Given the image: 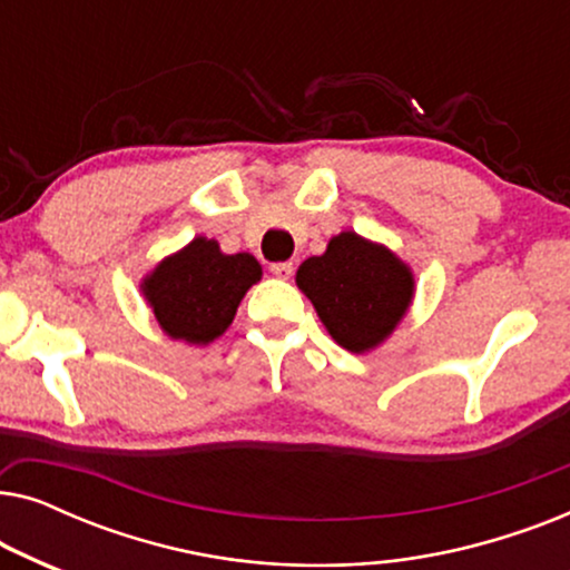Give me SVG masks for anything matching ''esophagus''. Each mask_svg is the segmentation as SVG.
Wrapping results in <instances>:
<instances>
[{"label":"esophagus","mask_w":570,"mask_h":570,"mask_svg":"<svg viewBox=\"0 0 570 570\" xmlns=\"http://www.w3.org/2000/svg\"><path fill=\"white\" fill-rule=\"evenodd\" d=\"M269 269L277 279H291L293 277V262H277V264H272Z\"/></svg>","instance_id":"34e87169"}]
</instances>
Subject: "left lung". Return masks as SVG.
<instances>
[{
    "label": "left lung",
    "mask_w": 570,
    "mask_h": 570,
    "mask_svg": "<svg viewBox=\"0 0 570 570\" xmlns=\"http://www.w3.org/2000/svg\"><path fill=\"white\" fill-rule=\"evenodd\" d=\"M295 285L314 303L324 330L350 353H371L392 337L415 298V275L392 248L342 230L308 256Z\"/></svg>",
    "instance_id": "8db88e82"
}]
</instances>
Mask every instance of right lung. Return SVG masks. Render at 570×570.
Returning <instances> with one entry per match:
<instances>
[{
    "label": "right lung",
    "instance_id": "add662e5",
    "mask_svg": "<svg viewBox=\"0 0 570 570\" xmlns=\"http://www.w3.org/2000/svg\"><path fill=\"white\" fill-rule=\"evenodd\" d=\"M259 279L256 256L223 254L215 238L197 236L155 264L139 291L170 340L205 347L225 334L248 287Z\"/></svg>",
    "mask_w": 570,
    "mask_h": 570
}]
</instances>
